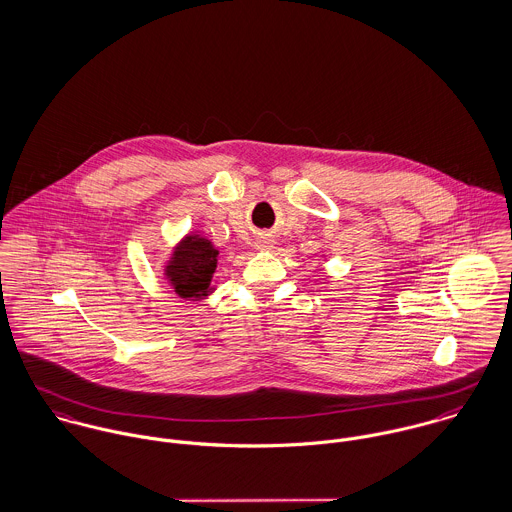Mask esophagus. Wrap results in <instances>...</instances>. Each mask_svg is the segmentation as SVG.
I'll use <instances>...</instances> for the list:
<instances>
[{
	"label": "esophagus",
	"instance_id": "obj_1",
	"mask_svg": "<svg viewBox=\"0 0 512 512\" xmlns=\"http://www.w3.org/2000/svg\"><path fill=\"white\" fill-rule=\"evenodd\" d=\"M256 246H258V248H262V250H264V248H268V242H264V240H260V242H258V244H256Z\"/></svg>",
	"mask_w": 512,
	"mask_h": 512
}]
</instances>
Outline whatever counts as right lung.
I'll return each mask as SVG.
<instances>
[{
	"label": "right lung",
	"instance_id": "1",
	"mask_svg": "<svg viewBox=\"0 0 512 512\" xmlns=\"http://www.w3.org/2000/svg\"><path fill=\"white\" fill-rule=\"evenodd\" d=\"M217 250L199 236H187L167 266V278L181 297L207 295L213 272L217 268Z\"/></svg>",
	"mask_w": 512,
	"mask_h": 512
}]
</instances>
